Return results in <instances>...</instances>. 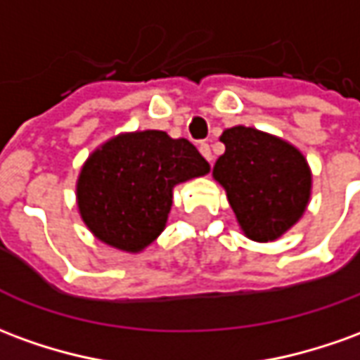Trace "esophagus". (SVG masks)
<instances>
[{
    "label": "esophagus",
    "instance_id": "34e87169",
    "mask_svg": "<svg viewBox=\"0 0 360 360\" xmlns=\"http://www.w3.org/2000/svg\"><path fill=\"white\" fill-rule=\"evenodd\" d=\"M198 150H200V154H202L206 158V162L212 163V160H214V155H212V150H210V146L206 144V142H202V144L198 146Z\"/></svg>",
    "mask_w": 360,
    "mask_h": 360
}]
</instances>
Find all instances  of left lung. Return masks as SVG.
Instances as JSON below:
<instances>
[{
  "label": "left lung",
  "instance_id": "1",
  "mask_svg": "<svg viewBox=\"0 0 360 360\" xmlns=\"http://www.w3.org/2000/svg\"><path fill=\"white\" fill-rule=\"evenodd\" d=\"M220 142L226 152L212 173L241 230L255 241L276 240L302 216L310 198L304 155L285 140L248 127L224 130Z\"/></svg>",
  "mask_w": 360,
  "mask_h": 360
}]
</instances>
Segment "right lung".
I'll return each mask as SVG.
<instances>
[{
  "label": "right lung",
  "mask_w": 360,
  "mask_h": 360,
  "mask_svg": "<svg viewBox=\"0 0 360 360\" xmlns=\"http://www.w3.org/2000/svg\"><path fill=\"white\" fill-rule=\"evenodd\" d=\"M208 169L185 138L173 140L162 130L122 134L87 160L77 181V206L99 240L140 251L165 228L173 187Z\"/></svg>",
  "instance_id": "obj_1"
}]
</instances>
